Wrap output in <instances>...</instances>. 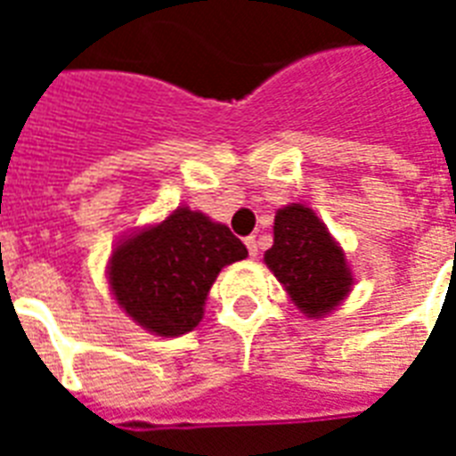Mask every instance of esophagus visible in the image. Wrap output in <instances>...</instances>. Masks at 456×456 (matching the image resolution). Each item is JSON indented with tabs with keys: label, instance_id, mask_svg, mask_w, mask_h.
Masks as SVG:
<instances>
[{
	"label": "esophagus",
	"instance_id": "obj_1",
	"mask_svg": "<svg viewBox=\"0 0 456 456\" xmlns=\"http://www.w3.org/2000/svg\"><path fill=\"white\" fill-rule=\"evenodd\" d=\"M246 248H248V253H250V257H256L257 256V239L256 236H248V239H246Z\"/></svg>",
	"mask_w": 456,
	"mask_h": 456
}]
</instances>
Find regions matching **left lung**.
<instances>
[{"mask_svg": "<svg viewBox=\"0 0 456 456\" xmlns=\"http://www.w3.org/2000/svg\"><path fill=\"white\" fill-rule=\"evenodd\" d=\"M265 263L286 293L310 317H322L346 298L353 284L346 256L310 208L286 206L274 217V246Z\"/></svg>", "mask_w": 456, "mask_h": 456, "instance_id": "left-lung-1", "label": "left lung"}]
</instances>
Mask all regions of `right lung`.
<instances>
[{
    "mask_svg": "<svg viewBox=\"0 0 456 456\" xmlns=\"http://www.w3.org/2000/svg\"><path fill=\"white\" fill-rule=\"evenodd\" d=\"M246 256L248 250L229 227L177 208L113 250L110 289L137 324L172 338L199 326L215 277Z\"/></svg>",
    "mask_w": 456,
    "mask_h": 456,
    "instance_id": "obj_1",
    "label": "right lung"
}]
</instances>
